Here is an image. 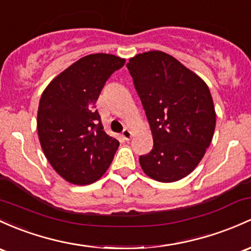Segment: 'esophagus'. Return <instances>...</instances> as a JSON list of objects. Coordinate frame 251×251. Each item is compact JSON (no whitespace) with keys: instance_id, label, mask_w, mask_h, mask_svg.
<instances>
[{"instance_id":"obj_1","label":"esophagus","mask_w":251,"mask_h":251,"mask_svg":"<svg viewBox=\"0 0 251 251\" xmlns=\"http://www.w3.org/2000/svg\"><path fill=\"white\" fill-rule=\"evenodd\" d=\"M131 136H133V133H131L129 129H125V130L122 131V137L126 140V141H129V140L131 139Z\"/></svg>"}]
</instances>
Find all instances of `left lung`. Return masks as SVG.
Here are the masks:
<instances>
[{
  "mask_svg": "<svg viewBox=\"0 0 251 251\" xmlns=\"http://www.w3.org/2000/svg\"><path fill=\"white\" fill-rule=\"evenodd\" d=\"M126 68L141 99L153 148L140 157L148 177L171 183L199 165L214 134L217 115L207 83L169 53L147 51Z\"/></svg>",
  "mask_w": 251,
  "mask_h": 251,
  "instance_id": "obj_1",
  "label": "left lung"
}]
</instances>
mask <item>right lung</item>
I'll list each match as a JSON object with an SVG mask.
<instances>
[{
  "label": "right lung",
  "mask_w": 251,
  "mask_h": 251,
  "mask_svg": "<svg viewBox=\"0 0 251 251\" xmlns=\"http://www.w3.org/2000/svg\"><path fill=\"white\" fill-rule=\"evenodd\" d=\"M125 63L110 53L85 56L43 91L37 114L40 146L52 169L72 184L98 180L120 146L104 131L94 104L106 80Z\"/></svg>",
  "instance_id": "1"
}]
</instances>
